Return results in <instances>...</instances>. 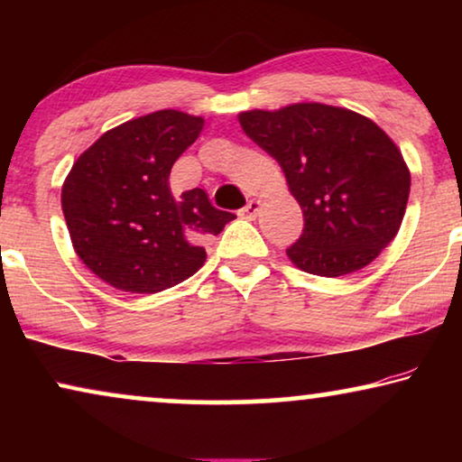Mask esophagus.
Instances as JSON below:
<instances>
[{"mask_svg":"<svg viewBox=\"0 0 462 462\" xmlns=\"http://www.w3.org/2000/svg\"><path fill=\"white\" fill-rule=\"evenodd\" d=\"M258 212H261V201H258V199H250L248 204H245V206L242 208V210H239V217L252 220V218H256Z\"/></svg>","mask_w":462,"mask_h":462,"instance_id":"esophagus-1","label":"esophagus"}]
</instances>
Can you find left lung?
Listing matches in <instances>:
<instances>
[{"instance_id": "obj_1", "label": "left lung", "mask_w": 462, "mask_h": 462, "mask_svg": "<svg viewBox=\"0 0 462 462\" xmlns=\"http://www.w3.org/2000/svg\"><path fill=\"white\" fill-rule=\"evenodd\" d=\"M239 124L275 157L305 229L286 254L321 277L370 264L400 231L410 170L395 143L356 111L296 103L277 111H244Z\"/></svg>"}]
</instances>
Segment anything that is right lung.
<instances>
[{
	"mask_svg": "<svg viewBox=\"0 0 462 462\" xmlns=\"http://www.w3.org/2000/svg\"><path fill=\"white\" fill-rule=\"evenodd\" d=\"M204 117L163 109L105 132L62 185V214L81 263L109 286L155 294L206 263L201 242L236 214L204 189L174 195L170 170L198 141Z\"/></svg>",
	"mask_w": 462,
	"mask_h": 462,
	"instance_id": "1",
	"label": "right lung"
}]
</instances>
